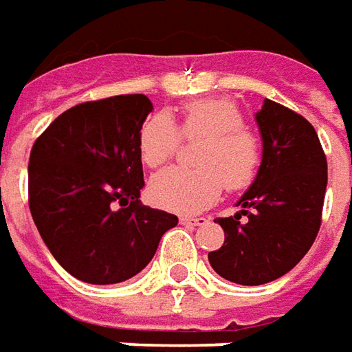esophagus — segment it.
I'll return each mask as SVG.
<instances>
[{"label":"esophagus","mask_w":352,"mask_h":352,"mask_svg":"<svg viewBox=\"0 0 352 352\" xmlns=\"http://www.w3.org/2000/svg\"><path fill=\"white\" fill-rule=\"evenodd\" d=\"M206 221H208L206 217H192V215H184V217H180V223L190 225V227H197V225H204Z\"/></svg>","instance_id":"34e87169"}]
</instances>
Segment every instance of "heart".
I'll return each instance as SVG.
<instances>
[{"mask_svg": "<svg viewBox=\"0 0 352 352\" xmlns=\"http://www.w3.org/2000/svg\"><path fill=\"white\" fill-rule=\"evenodd\" d=\"M181 133L186 139H204L197 146L199 168L162 170L148 184L151 199L178 213L199 211L213 204L221 188H247L261 166V142L243 127V116L229 100H196L180 111ZM180 133L168 116L156 113L139 133L141 160L155 168L176 153Z\"/></svg>", "mask_w": 352, "mask_h": 352, "instance_id": "heart-1", "label": "heart"}]
</instances>
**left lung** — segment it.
<instances>
[{
    "label": "left lung",
    "mask_w": 352,
    "mask_h": 352,
    "mask_svg": "<svg viewBox=\"0 0 352 352\" xmlns=\"http://www.w3.org/2000/svg\"><path fill=\"white\" fill-rule=\"evenodd\" d=\"M254 121L263 160L235 215L217 219L221 249L208 254L211 268L241 286H261L290 272L314 245L327 188V160L311 123L264 100Z\"/></svg>",
    "instance_id": "8db88e82"
}]
</instances>
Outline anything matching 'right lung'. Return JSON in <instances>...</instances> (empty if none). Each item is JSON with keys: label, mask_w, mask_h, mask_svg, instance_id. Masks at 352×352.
I'll use <instances>...</instances> for the list:
<instances>
[{"label": "right lung", "mask_w": 352, "mask_h": 352, "mask_svg": "<svg viewBox=\"0 0 352 352\" xmlns=\"http://www.w3.org/2000/svg\"><path fill=\"white\" fill-rule=\"evenodd\" d=\"M153 111L142 94L80 103L34 141L29 158L33 221L66 272L119 284L153 261L178 217L141 204L139 133Z\"/></svg>", "instance_id": "obj_1"}]
</instances>
